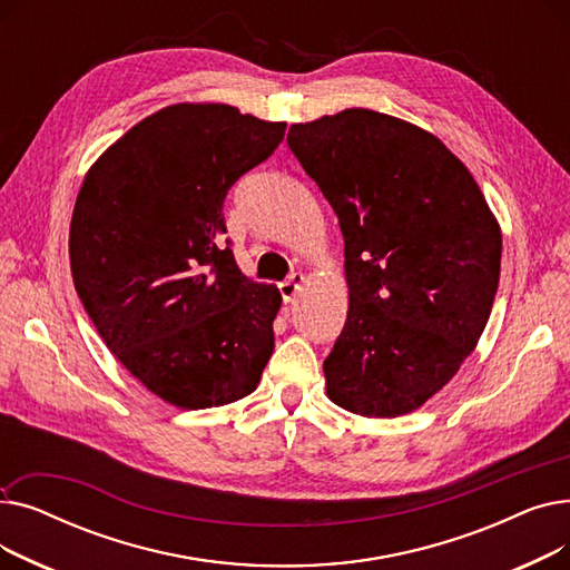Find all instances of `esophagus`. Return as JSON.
I'll use <instances>...</instances> for the list:
<instances>
[{"label": "esophagus", "instance_id": "obj_1", "mask_svg": "<svg viewBox=\"0 0 570 570\" xmlns=\"http://www.w3.org/2000/svg\"><path fill=\"white\" fill-rule=\"evenodd\" d=\"M305 282H307V277H305L303 273H293L286 282H282V284H279V291H282L284 303H293L295 297L301 295V291H303Z\"/></svg>", "mask_w": 570, "mask_h": 570}]
</instances>
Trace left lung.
<instances>
[{
    "instance_id": "obj_1",
    "label": "left lung",
    "mask_w": 570,
    "mask_h": 570,
    "mask_svg": "<svg viewBox=\"0 0 570 570\" xmlns=\"http://www.w3.org/2000/svg\"><path fill=\"white\" fill-rule=\"evenodd\" d=\"M291 153L344 235L348 314L325 393L367 417L421 409L481 340L501 228L469 168L434 134L370 108L293 125Z\"/></svg>"
}]
</instances>
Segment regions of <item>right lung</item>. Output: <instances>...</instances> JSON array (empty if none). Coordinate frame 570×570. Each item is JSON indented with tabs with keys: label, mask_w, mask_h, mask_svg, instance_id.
<instances>
[{
	"label": "right lung",
	"mask_w": 570,
	"mask_h": 570,
	"mask_svg": "<svg viewBox=\"0 0 570 570\" xmlns=\"http://www.w3.org/2000/svg\"><path fill=\"white\" fill-rule=\"evenodd\" d=\"M286 122L228 104H173L87 170L69 228L73 286L101 340L149 393L209 409L256 391L275 348V284L222 247L224 198Z\"/></svg>",
	"instance_id": "right-lung-1"
}]
</instances>
